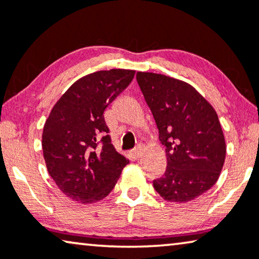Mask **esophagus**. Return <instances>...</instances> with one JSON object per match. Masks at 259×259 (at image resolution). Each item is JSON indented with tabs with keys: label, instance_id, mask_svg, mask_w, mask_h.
<instances>
[{
	"label": "esophagus",
	"instance_id": "1",
	"mask_svg": "<svg viewBox=\"0 0 259 259\" xmlns=\"http://www.w3.org/2000/svg\"><path fill=\"white\" fill-rule=\"evenodd\" d=\"M134 155L136 156V157H140V156L142 155V148L141 147H137L136 149L134 150Z\"/></svg>",
	"mask_w": 259,
	"mask_h": 259
}]
</instances>
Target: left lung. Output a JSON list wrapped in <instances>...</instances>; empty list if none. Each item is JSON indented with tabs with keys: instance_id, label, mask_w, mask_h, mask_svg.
Listing matches in <instances>:
<instances>
[{
	"instance_id": "8db88e82",
	"label": "left lung",
	"mask_w": 259,
	"mask_h": 259,
	"mask_svg": "<svg viewBox=\"0 0 259 259\" xmlns=\"http://www.w3.org/2000/svg\"><path fill=\"white\" fill-rule=\"evenodd\" d=\"M137 83L165 147L164 176L154 181L165 201L188 203L216 183L225 161V140L211 104L187 82L138 71Z\"/></svg>"
}]
</instances>
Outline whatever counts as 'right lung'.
<instances>
[{
    "mask_svg": "<svg viewBox=\"0 0 259 259\" xmlns=\"http://www.w3.org/2000/svg\"><path fill=\"white\" fill-rule=\"evenodd\" d=\"M134 76L135 70L110 69L77 79L46 121L42 149L47 169L72 201L90 204L107 197L129 163L111 144L103 114Z\"/></svg>",
    "mask_w": 259,
    "mask_h": 259,
    "instance_id": "1",
    "label": "right lung"
}]
</instances>
